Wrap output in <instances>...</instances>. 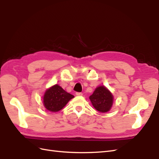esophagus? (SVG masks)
<instances>
[{"mask_svg": "<svg viewBox=\"0 0 159 159\" xmlns=\"http://www.w3.org/2000/svg\"><path fill=\"white\" fill-rule=\"evenodd\" d=\"M75 94H76V95H78V96H81V95H83V93H81V92H76Z\"/></svg>", "mask_w": 159, "mask_h": 159, "instance_id": "esophagus-1", "label": "esophagus"}]
</instances>
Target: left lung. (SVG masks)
<instances>
[{
  "mask_svg": "<svg viewBox=\"0 0 159 159\" xmlns=\"http://www.w3.org/2000/svg\"><path fill=\"white\" fill-rule=\"evenodd\" d=\"M94 108L98 111L105 113L110 110L113 105V97L110 91L104 86H99L89 97Z\"/></svg>",
  "mask_w": 159,
  "mask_h": 159,
  "instance_id": "8db88e82",
  "label": "left lung"
}]
</instances>
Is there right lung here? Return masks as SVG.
Masks as SVG:
<instances>
[{
	"instance_id": "obj_1",
	"label": "right lung",
	"mask_w": 159,
	"mask_h": 159,
	"mask_svg": "<svg viewBox=\"0 0 159 159\" xmlns=\"http://www.w3.org/2000/svg\"><path fill=\"white\" fill-rule=\"evenodd\" d=\"M73 98H74L73 95L66 92L60 85L56 84L46 90L43 102L45 108L50 111L57 112L63 108Z\"/></svg>"
}]
</instances>
